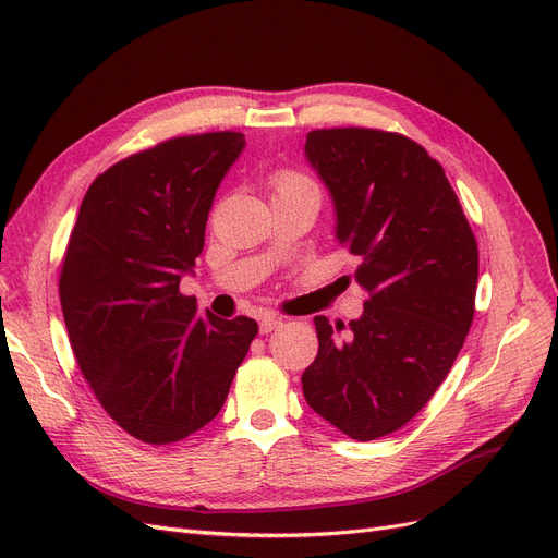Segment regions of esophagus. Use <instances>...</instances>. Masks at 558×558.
<instances>
[{
  "label": "esophagus",
  "instance_id": "esophagus-1",
  "mask_svg": "<svg viewBox=\"0 0 558 558\" xmlns=\"http://www.w3.org/2000/svg\"><path fill=\"white\" fill-rule=\"evenodd\" d=\"M279 326H281V318H279V316L267 314V316H263V318H260V332H263V335L272 332V330H275V328H279Z\"/></svg>",
  "mask_w": 558,
  "mask_h": 558
}]
</instances>
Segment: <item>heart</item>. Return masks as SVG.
Listing matches in <instances>:
<instances>
[{"instance_id":"heart-1","label":"heart","mask_w":558,"mask_h":558,"mask_svg":"<svg viewBox=\"0 0 558 558\" xmlns=\"http://www.w3.org/2000/svg\"><path fill=\"white\" fill-rule=\"evenodd\" d=\"M272 185H275V195H279V193H298V191H310V193L318 195L316 183L310 177L291 172V170L277 172L275 179H272Z\"/></svg>"}]
</instances>
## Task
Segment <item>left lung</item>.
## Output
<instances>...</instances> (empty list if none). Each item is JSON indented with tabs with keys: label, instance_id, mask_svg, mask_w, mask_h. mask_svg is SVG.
Masks as SVG:
<instances>
[{
	"label": "left lung",
	"instance_id": "obj_1",
	"mask_svg": "<svg viewBox=\"0 0 558 558\" xmlns=\"http://www.w3.org/2000/svg\"><path fill=\"white\" fill-rule=\"evenodd\" d=\"M305 156L332 197L335 240L361 258L367 300L347 340L314 316L318 353L302 393L353 440H377L416 416L459 356L475 316L477 242L440 162L402 134L314 130Z\"/></svg>",
	"mask_w": 558,
	"mask_h": 558
}]
</instances>
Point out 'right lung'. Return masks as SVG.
<instances>
[{"instance_id":"add662e5","label":"right lung","mask_w":558,"mask_h":558,"mask_svg":"<svg viewBox=\"0 0 558 558\" xmlns=\"http://www.w3.org/2000/svg\"><path fill=\"white\" fill-rule=\"evenodd\" d=\"M244 146L242 132H207L116 162L90 183L64 251L60 302L81 373L146 445L207 426L258 335L253 318L199 316L195 298L179 293Z\"/></svg>"}]
</instances>
